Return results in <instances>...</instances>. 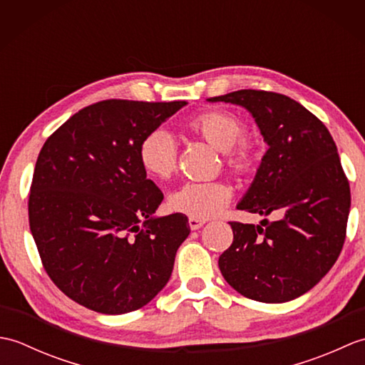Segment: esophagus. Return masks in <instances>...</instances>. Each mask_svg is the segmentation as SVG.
Segmentation results:
<instances>
[{"label": "esophagus", "mask_w": 365, "mask_h": 365, "mask_svg": "<svg viewBox=\"0 0 365 365\" xmlns=\"http://www.w3.org/2000/svg\"><path fill=\"white\" fill-rule=\"evenodd\" d=\"M188 224H190V229L191 230H197L200 229L205 224V220H197V218H190L188 220Z\"/></svg>", "instance_id": "34e87169"}]
</instances>
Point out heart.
I'll use <instances>...</instances> for the list:
<instances>
[{
    "instance_id": "obj_1",
    "label": "heart",
    "mask_w": 365,
    "mask_h": 365,
    "mask_svg": "<svg viewBox=\"0 0 365 365\" xmlns=\"http://www.w3.org/2000/svg\"><path fill=\"white\" fill-rule=\"evenodd\" d=\"M190 127L208 144L222 152L232 169L243 173L252 165L251 147L240 141L245 135V123L235 114L222 110H210L192 118ZM139 163L144 173L165 180L177 168V143L169 131L157 128L147 133L139 144ZM232 188L224 180L188 182L169 196V207L177 213L191 218L208 220L220 215L230 202Z\"/></svg>"
}]
</instances>
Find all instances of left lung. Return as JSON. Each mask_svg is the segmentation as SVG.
Wrapping results in <instances>:
<instances>
[{
	"mask_svg": "<svg viewBox=\"0 0 365 365\" xmlns=\"http://www.w3.org/2000/svg\"><path fill=\"white\" fill-rule=\"evenodd\" d=\"M245 108L268 150L238 210L273 222H229L234 242L220 255L227 284L260 302L301 297L334 265L345 242L350 185L323 122L290 97L243 89L208 98Z\"/></svg>",
	"mask_w": 365,
	"mask_h": 365,
	"instance_id": "left-lung-1",
	"label": "left lung"
}]
</instances>
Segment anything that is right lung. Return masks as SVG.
<instances>
[{
	"mask_svg": "<svg viewBox=\"0 0 365 365\" xmlns=\"http://www.w3.org/2000/svg\"><path fill=\"white\" fill-rule=\"evenodd\" d=\"M185 105L105 100L73 114L38 153L31 234L51 281L91 311H136L173 274L188 218L155 216L163 192L147 178L138 150Z\"/></svg>",
	"mask_w": 365,
	"mask_h": 365,
	"instance_id": "1",
	"label": "right lung"
}]
</instances>
